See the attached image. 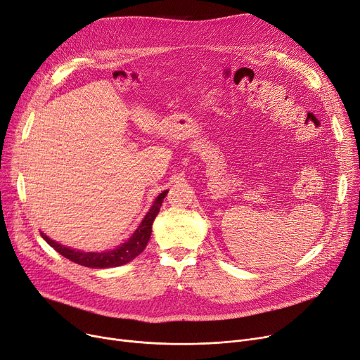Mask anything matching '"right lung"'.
Segmentation results:
<instances>
[{
    "label": "right lung",
    "mask_w": 360,
    "mask_h": 360,
    "mask_svg": "<svg viewBox=\"0 0 360 360\" xmlns=\"http://www.w3.org/2000/svg\"><path fill=\"white\" fill-rule=\"evenodd\" d=\"M166 194H167V191H163L158 198H155L150 212L146 214L141 225H139L138 229L134 232V236L127 243H123L122 245H119L115 250H110V252L84 253V252H77V250H72V248H68L65 245L56 243L54 240L46 237L44 232H41V237L61 256H65L66 259H69L77 264H82V266L100 268V269L120 266V264H124V263L134 260L146 248V245L150 240V236H151L153 221L155 219V216H158Z\"/></svg>",
    "instance_id": "1"
}]
</instances>
